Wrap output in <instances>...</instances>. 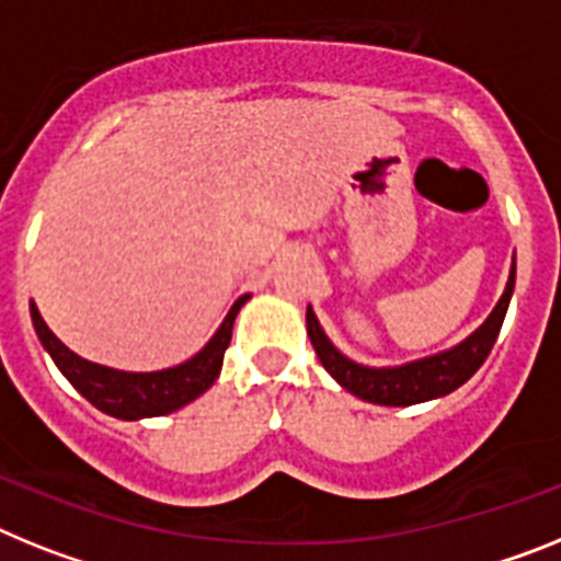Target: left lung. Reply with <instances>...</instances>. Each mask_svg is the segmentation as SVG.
I'll return each mask as SVG.
<instances>
[{"label": "left lung", "mask_w": 561, "mask_h": 561, "mask_svg": "<svg viewBox=\"0 0 561 561\" xmlns=\"http://www.w3.org/2000/svg\"><path fill=\"white\" fill-rule=\"evenodd\" d=\"M514 276L516 271L511 267L508 285L505 294L500 296L496 308L491 310L489 319L469 335V339L457 344V347L446 350L440 355H428L423 362L403 364V367H362V364L350 362L347 355H341L339 350L330 344V339L321 330L319 319L313 310L308 308V335L313 344L319 362L324 364L330 375L344 389H350L353 396L362 401L381 403V407H412V403L432 401V398L449 396L451 389L466 383L477 369L483 367L489 358L491 347H494L503 319L508 313V301L514 294Z\"/></svg>", "instance_id": "1"}]
</instances>
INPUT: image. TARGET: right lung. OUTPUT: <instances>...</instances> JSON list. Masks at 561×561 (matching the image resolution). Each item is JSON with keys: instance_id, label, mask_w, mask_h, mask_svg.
Here are the masks:
<instances>
[{"instance_id": "obj_1", "label": "right lung", "mask_w": 561, "mask_h": 561, "mask_svg": "<svg viewBox=\"0 0 561 561\" xmlns=\"http://www.w3.org/2000/svg\"><path fill=\"white\" fill-rule=\"evenodd\" d=\"M245 299L248 296L233 301V308L228 310L220 330L214 333V339L194 358H188L180 367L160 369V373H121V369L87 362V358L67 350L56 339V333L47 328L36 305H31V316L33 328H36L38 339H42L45 350L56 362V367L65 373L67 381L92 407L112 417H121V421H140V417L169 415L174 409L186 407V403L203 396L217 381V375L222 369V355H226L228 344H231L233 319H237L240 308L245 305Z\"/></svg>"}]
</instances>
